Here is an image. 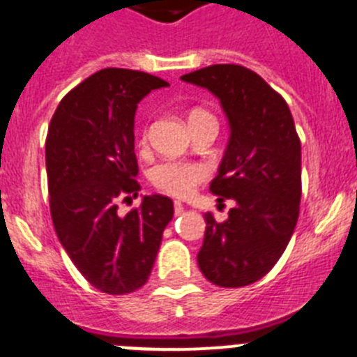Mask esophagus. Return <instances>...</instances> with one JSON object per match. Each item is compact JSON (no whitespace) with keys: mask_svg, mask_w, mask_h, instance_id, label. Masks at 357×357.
Returning <instances> with one entry per match:
<instances>
[{"mask_svg":"<svg viewBox=\"0 0 357 357\" xmlns=\"http://www.w3.org/2000/svg\"><path fill=\"white\" fill-rule=\"evenodd\" d=\"M173 209H175V216L184 213V206H182L181 202H175V204H173Z\"/></svg>","mask_w":357,"mask_h":357,"instance_id":"34e87169","label":"esophagus"}]
</instances>
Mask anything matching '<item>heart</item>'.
Listing matches in <instances>:
<instances>
[{
	"label": "heart",
	"mask_w": 357,
	"mask_h": 357,
	"mask_svg": "<svg viewBox=\"0 0 357 357\" xmlns=\"http://www.w3.org/2000/svg\"><path fill=\"white\" fill-rule=\"evenodd\" d=\"M211 116L204 109H193L189 112L188 121L193 123L200 118ZM209 172L206 166L197 162H182V160H164L155 164L150 172V182L157 189L173 197H189L198 184L206 181Z\"/></svg>",
	"instance_id": "b5f03b06"
}]
</instances>
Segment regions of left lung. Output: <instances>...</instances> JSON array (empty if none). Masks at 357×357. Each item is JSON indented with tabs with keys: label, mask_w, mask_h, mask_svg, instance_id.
<instances>
[{
	"label": "left lung",
	"mask_w": 357,
	"mask_h": 357,
	"mask_svg": "<svg viewBox=\"0 0 357 357\" xmlns=\"http://www.w3.org/2000/svg\"><path fill=\"white\" fill-rule=\"evenodd\" d=\"M220 98L230 141L211 182L218 200H236L225 222L206 218L198 266L222 288L266 275L288 247L301 211V139L288 103L252 69L213 64L181 77Z\"/></svg>",
	"instance_id": "left-lung-1"
}]
</instances>
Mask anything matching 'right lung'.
Instances as JSON below:
<instances>
[{"instance_id":"obj_1","label":"right lung","mask_w":357,"mask_h":357,"mask_svg":"<svg viewBox=\"0 0 357 357\" xmlns=\"http://www.w3.org/2000/svg\"><path fill=\"white\" fill-rule=\"evenodd\" d=\"M168 82L143 71L105 68L69 91L46 137L50 211L73 264L96 289L125 295L150 277L173 218L164 195L144 197L125 216L121 198L137 197L134 114L151 89Z\"/></svg>"}]
</instances>
